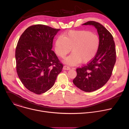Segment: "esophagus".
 Here are the masks:
<instances>
[{
	"label": "esophagus",
	"instance_id": "1",
	"mask_svg": "<svg viewBox=\"0 0 129 129\" xmlns=\"http://www.w3.org/2000/svg\"><path fill=\"white\" fill-rule=\"evenodd\" d=\"M63 70H66V71H68V70H70L71 69V68H70L69 66H64L63 68Z\"/></svg>",
	"mask_w": 129,
	"mask_h": 129
}]
</instances>
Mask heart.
<instances>
[{
  "label": "heart",
  "instance_id": "b5f03b06",
  "mask_svg": "<svg viewBox=\"0 0 129 129\" xmlns=\"http://www.w3.org/2000/svg\"><path fill=\"white\" fill-rule=\"evenodd\" d=\"M99 46V37L86 30H71L56 39L54 44L55 53L64 57L72 49V53L63 62L75 65L80 62L86 63L94 57Z\"/></svg>",
  "mask_w": 129,
  "mask_h": 129
}]
</instances>
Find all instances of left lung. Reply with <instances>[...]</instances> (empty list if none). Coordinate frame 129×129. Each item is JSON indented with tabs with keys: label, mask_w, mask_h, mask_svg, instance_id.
I'll use <instances>...</instances> for the list:
<instances>
[{
	"label": "left lung",
	"mask_w": 129,
	"mask_h": 129,
	"mask_svg": "<svg viewBox=\"0 0 129 129\" xmlns=\"http://www.w3.org/2000/svg\"><path fill=\"white\" fill-rule=\"evenodd\" d=\"M83 25L95 27L99 35V46L93 59L76 69L77 75L73 83L82 90L91 92L102 87L110 79L116 62L115 45L112 34L99 22L89 21Z\"/></svg>",
	"instance_id": "obj_1"
}]
</instances>
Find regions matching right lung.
Segmentation results:
<instances>
[{"label":"right lung","instance_id":"right-lung-1","mask_svg":"<svg viewBox=\"0 0 129 129\" xmlns=\"http://www.w3.org/2000/svg\"><path fill=\"white\" fill-rule=\"evenodd\" d=\"M60 30L43 25L31 26L18 40L17 73L26 88L36 94L50 89L62 72L63 65L51 50L53 38Z\"/></svg>","mask_w":129,"mask_h":129}]
</instances>
